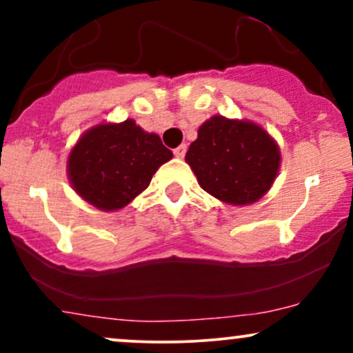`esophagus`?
I'll use <instances>...</instances> for the list:
<instances>
[{"instance_id":"34e87169","label":"esophagus","mask_w":353,"mask_h":353,"mask_svg":"<svg viewBox=\"0 0 353 353\" xmlns=\"http://www.w3.org/2000/svg\"><path fill=\"white\" fill-rule=\"evenodd\" d=\"M185 152H188V145H185V144H181L179 148L174 149V156L179 157V159H182V157L185 156Z\"/></svg>"}]
</instances>
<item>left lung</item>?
Returning a JSON list of instances; mask_svg holds the SVG:
<instances>
[{
  "label": "left lung",
  "instance_id": "left-lung-1",
  "mask_svg": "<svg viewBox=\"0 0 353 353\" xmlns=\"http://www.w3.org/2000/svg\"><path fill=\"white\" fill-rule=\"evenodd\" d=\"M281 161V148L262 125L221 114L201 125L185 154L201 188L230 205H249L264 197Z\"/></svg>",
  "mask_w": 353,
  "mask_h": 353
}]
</instances>
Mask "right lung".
I'll return each instance as SVG.
<instances>
[{"mask_svg": "<svg viewBox=\"0 0 353 353\" xmlns=\"http://www.w3.org/2000/svg\"><path fill=\"white\" fill-rule=\"evenodd\" d=\"M172 152L154 132L134 119L89 128L68 156V179L92 208L112 212L125 208L148 189L157 169Z\"/></svg>", "mask_w": 353, "mask_h": 353, "instance_id": "add662e5", "label": "right lung"}]
</instances>
